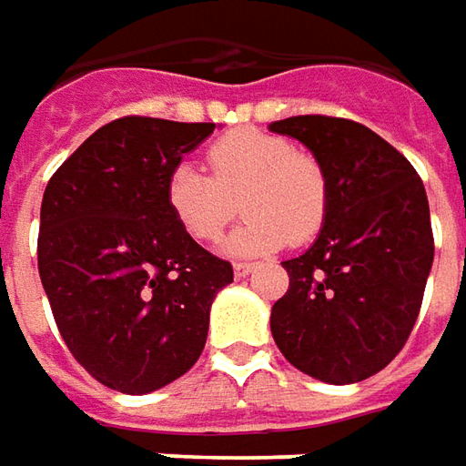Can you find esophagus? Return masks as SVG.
<instances>
[{"label":"esophagus","mask_w":466,"mask_h":466,"mask_svg":"<svg viewBox=\"0 0 466 466\" xmlns=\"http://www.w3.org/2000/svg\"><path fill=\"white\" fill-rule=\"evenodd\" d=\"M255 268H258L255 262H234V275H237V278H245V275L252 273Z\"/></svg>","instance_id":"34e87169"}]
</instances>
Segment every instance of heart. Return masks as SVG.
Listing matches in <instances>:
<instances>
[{"label": "heart", "mask_w": 466, "mask_h": 466, "mask_svg": "<svg viewBox=\"0 0 466 466\" xmlns=\"http://www.w3.org/2000/svg\"><path fill=\"white\" fill-rule=\"evenodd\" d=\"M207 170L178 163L166 178V207L196 242H214L232 221L242 193L247 219L229 234V255H265L288 242L303 245L329 217L324 166L280 135L255 127L232 129L207 150Z\"/></svg>", "instance_id": "obj_1"}]
</instances>
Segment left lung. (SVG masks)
<instances>
[{
	"instance_id": "1",
	"label": "left lung",
	"mask_w": 466,
	"mask_h": 466,
	"mask_svg": "<svg viewBox=\"0 0 466 466\" xmlns=\"http://www.w3.org/2000/svg\"><path fill=\"white\" fill-rule=\"evenodd\" d=\"M324 166L329 217L303 255L270 329L290 365L331 385L372 378L419 319L433 262L429 198L416 167L360 122L306 114L270 125Z\"/></svg>"
}]
</instances>
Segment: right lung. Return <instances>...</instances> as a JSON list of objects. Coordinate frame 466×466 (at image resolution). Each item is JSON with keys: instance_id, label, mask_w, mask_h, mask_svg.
I'll return each instance as SVG.
<instances>
[{"instance_id": "add662e5", "label": "right lung", "mask_w": 466, "mask_h": 466, "mask_svg": "<svg viewBox=\"0 0 466 466\" xmlns=\"http://www.w3.org/2000/svg\"><path fill=\"white\" fill-rule=\"evenodd\" d=\"M214 127L122 116L47 180L40 280L76 362L112 390L142 395L186 375L204 352L211 300L234 280L163 193L170 167Z\"/></svg>"}]
</instances>
